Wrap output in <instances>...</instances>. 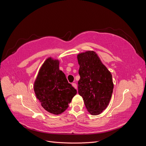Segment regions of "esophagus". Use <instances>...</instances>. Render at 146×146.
<instances>
[{
    "mask_svg": "<svg viewBox=\"0 0 146 146\" xmlns=\"http://www.w3.org/2000/svg\"><path fill=\"white\" fill-rule=\"evenodd\" d=\"M72 86H73L74 88H76V90L77 89V84H76V83H72Z\"/></svg>",
    "mask_w": 146,
    "mask_h": 146,
    "instance_id": "esophagus-1",
    "label": "esophagus"
}]
</instances>
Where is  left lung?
<instances>
[{
	"mask_svg": "<svg viewBox=\"0 0 146 146\" xmlns=\"http://www.w3.org/2000/svg\"><path fill=\"white\" fill-rule=\"evenodd\" d=\"M80 68L78 92L92 115H98L107 107L114 84L112 75L102 62L98 54L88 50L77 55Z\"/></svg>",
	"mask_w": 146,
	"mask_h": 146,
	"instance_id": "left-lung-1",
	"label": "left lung"
}]
</instances>
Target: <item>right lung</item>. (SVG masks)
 I'll return each mask as SVG.
<instances>
[{"label": "right lung", "instance_id": "add662e5", "mask_svg": "<svg viewBox=\"0 0 146 146\" xmlns=\"http://www.w3.org/2000/svg\"><path fill=\"white\" fill-rule=\"evenodd\" d=\"M60 61L50 56L41 65L33 89L41 106L48 113L58 115L69 107L77 90L59 69Z\"/></svg>", "mask_w": 146, "mask_h": 146}]
</instances>
